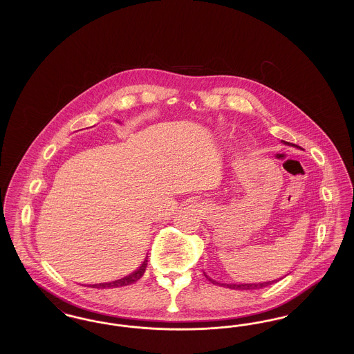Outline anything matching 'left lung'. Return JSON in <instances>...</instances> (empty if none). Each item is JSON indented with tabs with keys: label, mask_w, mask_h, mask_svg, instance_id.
<instances>
[{
	"label": "left lung",
	"mask_w": 354,
	"mask_h": 354,
	"mask_svg": "<svg viewBox=\"0 0 354 354\" xmlns=\"http://www.w3.org/2000/svg\"><path fill=\"white\" fill-rule=\"evenodd\" d=\"M283 142H284V140H283ZM284 143L288 145V146H295V147L300 149L299 146L290 145L289 142H284ZM208 279H209V277H208ZM209 281H212V284H220V283L212 280V279H209ZM272 283H274V280H273V281H267V283H257V284H220V286H227V288H231V289H241V290H248V289H251V290H252V289H260V288L270 286Z\"/></svg>",
	"instance_id": "1"
}]
</instances>
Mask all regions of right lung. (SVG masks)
Here are the masks:
<instances>
[{"instance_id": "obj_1", "label": "right lung", "mask_w": 354, "mask_h": 354, "mask_svg": "<svg viewBox=\"0 0 354 354\" xmlns=\"http://www.w3.org/2000/svg\"><path fill=\"white\" fill-rule=\"evenodd\" d=\"M147 256H146V259H145V261L142 263V266L138 268V270H134L133 273H130L129 276H124V277H122V279H119V280H115V281H110V283H101V284H94V286H91V288H119V286H130V284H133L135 281H138L142 276H143V273H145V270H146V267H147Z\"/></svg>"}]
</instances>
